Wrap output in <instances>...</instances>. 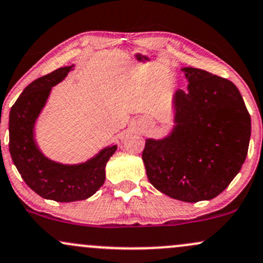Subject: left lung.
I'll use <instances>...</instances> for the list:
<instances>
[{"label": "left lung", "mask_w": 263, "mask_h": 263, "mask_svg": "<svg viewBox=\"0 0 263 263\" xmlns=\"http://www.w3.org/2000/svg\"><path fill=\"white\" fill-rule=\"evenodd\" d=\"M187 91L174 95L175 127L161 140H146L142 160L148 181L183 202L212 200L246 160L251 117L238 88L220 76L183 67Z\"/></svg>", "instance_id": "obj_1"}]
</instances>
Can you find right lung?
<instances>
[{
  "label": "right lung",
  "mask_w": 263,
  "mask_h": 263,
  "mask_svg": "<svg viewBox=\"0 0 263 263\" xmlns=\"http://www.w3.org/2000/svg\"><path fill=\"white\" fill-rule=\"evenodd\" d=\"M72 66L34 80L24 89L10 111V154L17 171L31 190L46 200L73 202L91 197L105 182L106 163L117 146H108L91 160L63 164L46 157L37 147L33 128L53 86L67 76Z\"/></svg>",
  "instance_id": "add662e5"
}]
</instances>
